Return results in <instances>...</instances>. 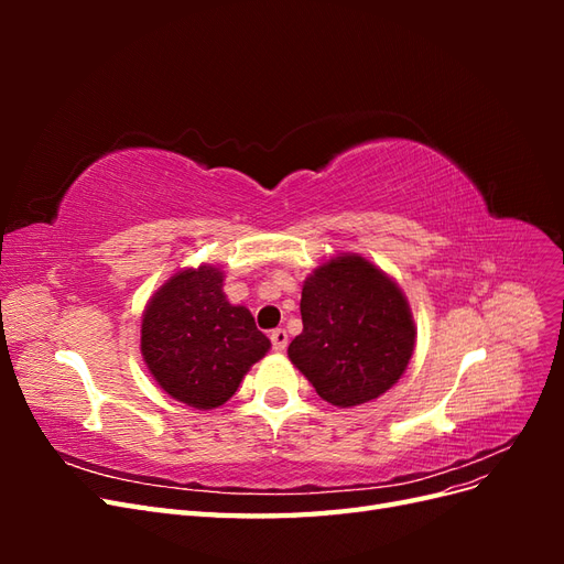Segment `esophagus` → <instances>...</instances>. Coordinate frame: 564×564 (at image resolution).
I'll return each instance as SVG.
<instances>
[{
  "mask_svg": "<svg viewBox=\"0 0 564 564\" xmlns=\"http://www.w3.org/2000/svg\"><path fill=\"white\" fill-rule=\"evenodd\" d=\"M270 340H272V348H275L278 352H282L289 344V334L284 329H272L270 332Z\"/></svg>",
  "mask_w": 564,
  "mask_h": 564,
  "instance_id": "esophagus-1",
  "label": "esophagus"
}]
</instances>
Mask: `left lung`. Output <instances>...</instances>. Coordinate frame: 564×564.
I'll list each match as a JSON object with an SVG mask.
<instances>
[{
    "label": "left lung",
    "instance_id": "obj_1",
    "mask_svg": "<svg viewBox=\"0 0 564 564\" xmlns=\"http://www.w3.org/2000/svg\"><path fill=\"white\" fill-rule=\"evenodd\" d=\"M301 319L289 360L334 406L377 400L412 360L416 327L402 289L360 253L313 270L303 282Z\"/></svg>",
    "mask_w": 564,
    "mask_h": 564
}]
</instances>
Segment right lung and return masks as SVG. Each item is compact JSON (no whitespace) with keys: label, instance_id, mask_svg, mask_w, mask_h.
Listing matches in <instances>:
<instances>
[{"label":"right lung","instance_id":"add662e5","mask_svg":"<svg viewBox=\"0 0 564 564\" xmlns=\"http://www.w3.org/2000/svg\"><path fill=\"white\" fill-rule=\"evenodd\" d=\"M268 350V336L245 305L226 299L224 272L214 265L176 272L145 305L143 360L166 395L187 406L228 402Z\"/></svg>","mask_w":564,"mask_h":564}]
</instances>
